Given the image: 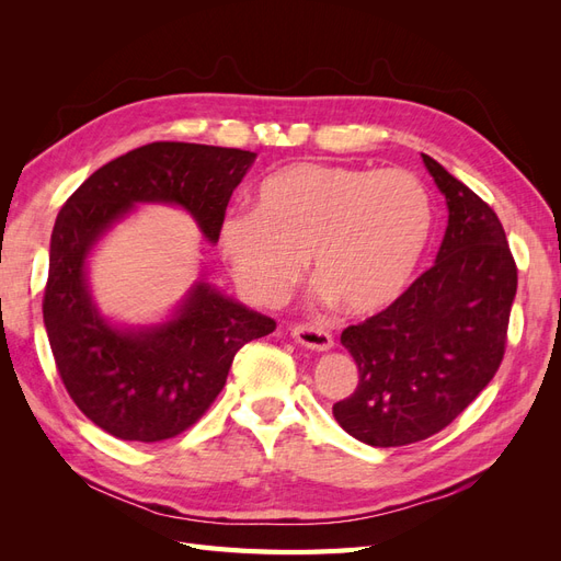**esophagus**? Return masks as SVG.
<instances>
[{"instance_id": "esophagus-1", "label": "esophagus", "mask_w": 561, "mask_h": 561, "mask_svg": "<svg viewBox=\"0 0 561 561\" xmlns=\"http://www.w3.org/2000/svg\"><path fill=\"white\" fill-rule=\"evenodd\" d=\"M293 336L301 346L313 348V351H328L334 346V339L328 330L309 325V322H301V325L293 328Z\"/></svg>"}]
</instances>
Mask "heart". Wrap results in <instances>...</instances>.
<instances>
[{
    "instance_id": "b5f03b06",
    "label": "heart",
    "mask_w": 561,
    "mask_h": 561,
    "mask_svg": "<svg viewBox=\"0 0 561 561\" xmlns=\"http://www.w3.org/2000/svg\"><path fill=\"white\" fill-rule=\"evenodd\" d=\"M431 201L404 171L293 163L257 186V206L219 222V252L248 295L280 304L307 257L322 295L375 313L410 283L431 236Z\"/></svg>"
}]
</instances>
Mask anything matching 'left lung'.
<instances>
[{"label": "left lung", "mask_w": 561, "mask_h": 561, "mask_svg": "<svg viewBox=\"0 0 561 561\" xmlns=\"http://www.w3.org/2000/svg\"><path fill=\"white\" fill-rule=\"evenodd\" d=\"M449 225L435 264L388 309L342 332L358 386L332 412L371 447L421 443L461 414L501 367L517 264L499 215L435 159Z\"/></svg>", "instance_id": "8db88e82"}]
</instances>
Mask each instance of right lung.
Returning <instances> with one entry per match:
<instances>
[{
  "instance_id": "1",
  "label": "right lung",
  "mask_w": 561,
  "mask_h": 561,
  "mask_svg": "<svg viewBox=\"0 0 561 561\" xmlns=\"http://www.w3.org/2000/svg\"><path fill=\"white\" fill-rule=\"evenodd\" d=\"M254 151L194 142H151L128 151L65 201L50 233L44 325L56 369L95 426L130 443L175 437L208 412L227 383L233 355L276 330V320L194 285L173 320L118 330L98 313L87 257L135 203H178L217 243L229 198Z\"/></svg>"
}]
</instances>
